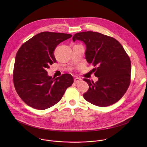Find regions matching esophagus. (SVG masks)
<instances>
[{
  "label": "esophagus",
  "mask_w": 147,
  "mask_h": 147,
  "mask_svg": "<svg viewBox=\"0 0 147 147\" xmlns=\"http://www.w3.org/2000/svg\"><path fill=\"white\" fill-rule=\"evenodd\" d=\"M82 80V79L79 78H75V79H74V83H78L81 82Z\"/></svg>",
  "instance_id": "esophagus-1"
}]
</instances>
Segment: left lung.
<instances>
[{
  "label": "left lung",
  "instance_id": "8db88e82",
  "mask_svg": "<svg viewBox=\"0 0 147 147\" xmlns=\"http://www.w3.org/2000/svg\"><path fill=\"white\" fill-rule=\"evenodd\" d=\"M72 40L84 42L87 62L97 67L94 69L97 82L83 79L89 85L85 100L100 107L117 102L130 84L131 61L122 45L113 37L91 31L77 33Z\"/></svg>",
  "mask_w": 147,
  "mask_h": 147
}]
</instances>
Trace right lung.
<instances>
[{
	"mask_svg": "<svg viewBox=\"0 0 147 147\" xmlns=\"http://www.w3.org/2000/svg\"><path fill=\"white\" fill-rule=\"evenodd\" d=\"M71 34L44 32L24 43L18 50L13 69L15 89L26 105L45 110L57 104L65 90L74 83L72 76L63 74L57 78L46 71L50 64L55 63L54 50Z\"/></svg>",
	"mask_w": 147,
	"mask_h": 147,
	"instance_id": "add662e5",
	"label": "right lung"
}]
</instances>
